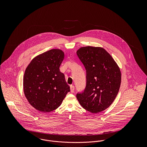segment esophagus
<instances>
[{
    "instance_id": "esophagus-1",
    "label": "esophagus",
    "mask_w": 147,
    "mask_h": 147,
    "mask_svg": "<svg viewBox=\"0 0 147 147\" xmlns=\"http://www.w3.org/2000/svg\"><path fill=\"white\" fill-rule=\"evenodd\" d=\"M74 89H75V87H74V85H71L70 86V90H71V93L74 92Z\"/></svg>"
}]
</instances>
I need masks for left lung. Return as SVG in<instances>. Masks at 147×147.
I'll use <instances>...</instances> for the list:
<instances>
[{
  "instance_id": "left-lung-1",
  "label": "left lung",
  "mask_w": 147,
  "mask_h": 147,
  "mask_svg": "<svg viewBox=\"0 0 147 147\" xmlns=\"http://www.w3.org/2000/svg\"><path fill=\"white\" fill-rule=\"evenodd\" d=\"M86 72L84 92L76 94L81 106L97 113L105 110L114 101L121 83V72L118 64L101 47L85 46L76 51Z\"/></svg>"
}]
</instances>
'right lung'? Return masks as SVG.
<instances>
[{
	"label": "right lung",
	"instance_id": "add662e5",
	"mask_svg": "<svg viewBox=\"0 0 147 147\" xmlns=\"http://www.w3.org/2000/svg\"><path fill=\"white\" fill-rule=\"evenodd\" d=\"M64 57L60 49H51L34 57L24 78V94L36 109L49 113L59 107L70 88L59 67Z\"/></svg>",
	"mask_w": 147,
	"mask_h": 147
}]
</instances>
